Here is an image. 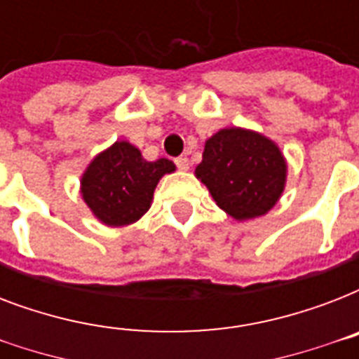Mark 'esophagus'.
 I'll return each instance as SVG.
<instances>
[{
  "label": "esophagus",
  "instance_id": "34e87169",
  "mask_svg": "<svg viewBox=\"0 0 359 359\" xmlns=\"http://www.w3.org/2000/svg\"><path fill=\"white\" fill-rule=\"evenodd\" d=\"M175 165H177L180 171H188V169H190V160H188L186 156H180L175 160Z\"/></svg>",
  "mask_w": 359,
  "mask_h": 359
}]
</instances>
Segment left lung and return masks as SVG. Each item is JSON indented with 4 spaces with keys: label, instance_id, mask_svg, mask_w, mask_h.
I'll return each mask as SVG.
<instances>
[{
    "label": "left lung",
    "instance_id": "1",
    "mask_svg": "<svg viewBox=\"0 0 359 359\" xmlns=\"http://www.w3.org/2000/svg\"><path fill=\"white\" fill-rule=\"evenodd\" d=\"M196 175L222 210L235 219H251L278 203L287 165L268 137L251 130L225 128L205 143Z\"/></svg>",
    "mask_w": 359,
    "mask_h": 359
}]
</instances>
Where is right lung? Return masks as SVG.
<instances>
[{
	"mask_svg": "<svg viewBox=\"0 0 359 359\" xmlns=\"http://www.w3.org/2000/svg\"><path fill=\"white\" fill-rule=\"evenodd\" d=\"M168 158L147 162L126 141L100 152L81 177V196L102 224L111 227L134 224L149 210L158 180L173 173Z\"/></svg>",
	"mask_w": 359,
	"mask_h": 359,
	"instance_id": "add662e5",
	"label": "right lung"
}]
</instances>
